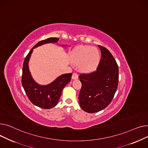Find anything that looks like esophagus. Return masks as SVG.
<instances>
[{
	"instance_id": "34e87169",
	"label": "esophagus",
	"mask_w": 148,
	"mask_h": 148,
	"mask_svg": "<svg viewBox=\"0 0 148 148\" xmlns=\"http://www.w3.org/2000/svg\"><path fill=\"white\" fill-rule=\"evenodd\" d=\"M78 78H79V75H78V74L75 73H73V75H72V79H73V80H75V79H77Z\"/></svg>"
}]
</instances>
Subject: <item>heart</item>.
Listing matches in <instances>:
<instances>
[{
    "instance_id": "b5f03b06",
    "label": "heart",
    "mask_w": 148,
    "mask_h": 148,
    "mask_svg": "<svg viewBox=\"0 0 148 148\" xmlns=\"http://www.w3.org/2000/svg\"><path fill=\"white\" fill-rule=\"evenodd\" d=\"M100 59L99 51L89 45L77 47L73 52V60L76 64H81L80 67L84 71H91L97 66Z\"/></svg>"
}]
</instances>
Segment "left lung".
Returning a JSON list of instances; mask_svg holds the SVG:
<instances>
[{
	"label": "left lung",
	"mask_w": 148,
	"mask_h": 148,
	"mask_svg": "<svg viewBox=\"0 0 148 148\" xmlns=\"http://www.w3.org/2000/svg\"><path fill=\"white\" fill-rule=\"evenodd\" d=\"M101 53L95 71L82 73L79 99L81 108L88 113H95L107 107L112 101L119 82L118 65L111 53L98 45Z\"/></svg>",
	"instance_id": "8db88e82"
}]
</instances>
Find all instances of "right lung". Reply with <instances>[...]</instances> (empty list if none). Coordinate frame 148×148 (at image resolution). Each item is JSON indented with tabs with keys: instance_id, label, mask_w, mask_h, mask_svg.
<instances>
[{
	"instance_id": "right-lung-1",
	"label": "right lung",
	"mask_w": 148,
	"mask_h": 148,
	"mask_svg": "<svg viewBox=\"0 0 148 148\" xmlns=\"http://www.w3.org/2000/svg\"><path fill=\"white\" fill-rule=\"evenodd\" d=\"M58 38H49L38 42L30 50L23 62L21 84L31 103L45 109H49L57 105L62 90L71 79L72 73L62 74L47 86H40L33 80L29 70L28 62L33 49L38 46L49 42H57Z\"/></svg>"
}]
</instances>
